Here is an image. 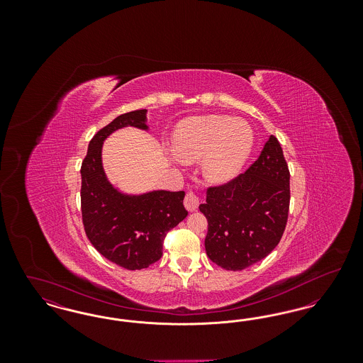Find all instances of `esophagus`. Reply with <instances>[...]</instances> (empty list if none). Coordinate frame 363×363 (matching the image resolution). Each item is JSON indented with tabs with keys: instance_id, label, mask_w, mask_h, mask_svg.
<instances>
[{
	"instance_id": "1",
	"label": "esophagus",
	"mask_w": 363,
	"mask_h": 363,
	"mask_svg": "<svg viewBox=\"0 0 363 363\" xmlns=\"http://www.w3.org/2000/svg\"><path fill=\"white\" fill-rule=\"evenodd\" d=\"M184 204H185V208L188 209V211H196L199 206H200V197L197 196V193H194L193 190H189L188 193H186V196H185V200H184Z\"/></svg>"
}]
</instances>
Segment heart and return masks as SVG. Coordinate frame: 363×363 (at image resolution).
<instances>
[{
  "instance_id": "b5f03b06",
  "label": "heart",
  "mask_w": 363,
  "mask_h": 363,
  "mask_svg": "<svg viewBox=\"0 0 363 363\" xmlns=\"http://www.w3.org/2000/svg\"><path fill=\"white\" fill-rule=\"evenodd\" d=\"M253 144V129L245 121L225 116L191 117L177 126L173 152L185 162H196L207 155L206 177L212 182H225L241 170Z\"/></svg>"
}]
</instances>
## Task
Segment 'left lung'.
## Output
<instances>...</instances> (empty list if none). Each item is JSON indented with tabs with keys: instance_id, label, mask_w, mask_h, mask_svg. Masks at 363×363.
<instances>
[{
	"instance_id": "obj_1",
	"label": "left lung",
	"mask_w": 363,
	"mask_h": 363,
	"mask_svg": "<svg viewBox=\"0 0 363 363\" xmlns=\"http://www.w3.org/2000/svg\"><path fill=\"white\" fill-rule=\"evenodd\" d=\"M289 208L290 172L280 143L271 136L245 173L208 188L207 203L200 204L208 220V257L227 271L265 259L281 240Z\"/></svg>"
}]
</instances>
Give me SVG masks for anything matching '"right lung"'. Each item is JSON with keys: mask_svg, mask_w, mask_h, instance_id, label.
<instances>
[{"mask_svg": "<svg viewBox=\"0 0 363 363\" xmlns=\"http://www.w3.org/2000/svg\"><path fill=\"white\" fill-rule=\"evenodd\" d=\"M147 110L118 116L89 141L82 163V216L94 247L108 261L125 269H143L162 257L167 233L182 222L185 191L155 190L126 196L114 189L102 166L104 138L125 126L147 129Z\"/></svg>", "mask_w": 363, "mask_h": 363, "instance_id": "1", "label": "right lung"}]
</instances>
